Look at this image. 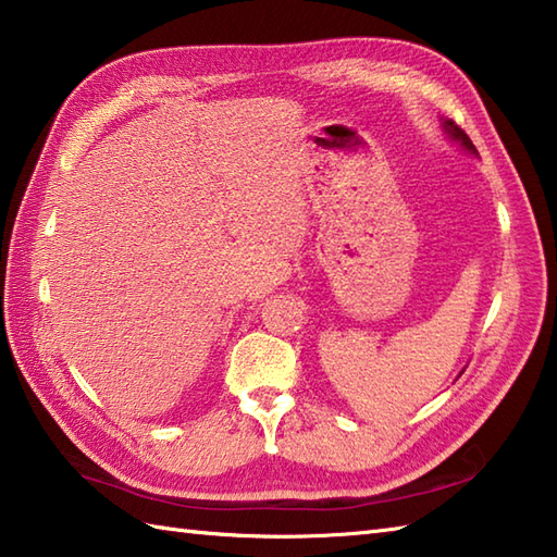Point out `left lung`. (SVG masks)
Returning a JSON list of instances; mask_svg holds the SVG:
<instances>
[{
    "instance_id": "8db88e82",
    "label": "left lung",
    "mask_w": 557,
    "mask_h": 557,
    "mask_svg": "<svg viewBox=\"0 0 557 557\" xmlns=\"http://www.w3.org/2000/svg\"><path fill=\"white\" fill-rule=\"evenodd\" d=\"M445 129L454 136V139H457V141H461L463 146H467V149L469 151H473L475 153V146L471 144V139H469V136L467 134H463V129L461 127H457V124H454V122H445Z\"/></svg>"
}]
</instances>
